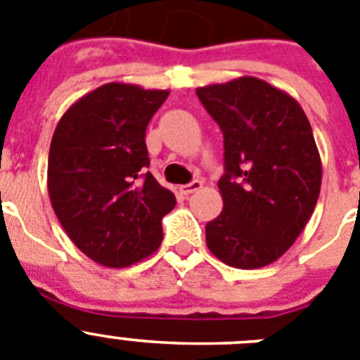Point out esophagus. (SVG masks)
<instances>
[{
  "mask_svg": "<svg viewBox=\"0 0 360 360\" xmlns=\"http://www.w3.org/2000/svg\"><path fill=\"white\" fill-rule=\"evenodd\" d=\"M203 187V184L200 180H193L191 184H186V186H180V193L182 195H193L196 191H200Z\"/></svg>",
  "mask_w": 360,
  "mask_h": 360,
  "instance_id": "esophagus-1",
  "label": "esophagus"
}]
</instances>
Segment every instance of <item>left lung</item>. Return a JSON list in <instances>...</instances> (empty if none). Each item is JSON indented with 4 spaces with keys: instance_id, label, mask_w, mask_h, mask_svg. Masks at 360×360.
I'll use <instances>...</instances> for the list:
<instances>
[{
    "instance_id": "8db88e82",
    "label": "left lung",
    "mask_w": 360,
    "mask_h": 360,
    "mask_svg": "<svg viewBox=\"0 0 360 360\" xmlns=\"http://www.w3.org/2000/svg\"><path fill=\"white\" fill-rule=\"evenodd\" d=\"M224 131V211L205 225L207 247L234 269H262L290 249L321 193L311 126L292 95L263 79L196 88Z\"/></svg>"
}]
</instances>
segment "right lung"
<instances>
[{"label": "right lung", "mask_w": 360, "mask_h": 360, "mask_svg": "<svg viewBox=\"0 0 360 360\" xmlns=\"http://www.w3.org/2000/svg\"><path fill=\"white\" fill-rule=\"evenodd\" d=\"M169 90L108 82L65 111L49 153V195L73 245L124 269L160 247L174 195L149 167L146 128Z\"/></svg>", "instance_id": "add662e5"}]
</instances>
